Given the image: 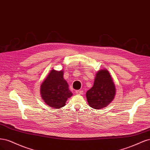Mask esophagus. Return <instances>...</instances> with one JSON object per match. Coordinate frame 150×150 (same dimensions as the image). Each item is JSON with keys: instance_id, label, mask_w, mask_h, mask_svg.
<instances>
[{"instance_id": "esophagus-1", "label": "esophagus", "mask_w": 150, "mask_h": 150, "mask_svg": "<svg viewBox=\"0 0 150 150\" xmlns=\"http://www.w3.org/2000/svg\"><path fill=\"white\" fill-rule=\"evenodd\" d=\"M75 93L76 95H83V91H81V90H76L75 91Z\"/></svg>"}]
</instances>
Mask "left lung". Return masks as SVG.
Here are the masks:
<instances>
[{"label":"left lung","instance_id":"obj_1","mask_svg":"<svg viewBox=\"0 0 150 150\" xmlns=\"http://www.w3.org/2000/svg\"><path fill=\"white\" fill-rule=\"evenodd\" d=\"M116 94L112 77L107 69H101L95 75L92 87L87 91L86 97L90 107L99 110L107 107Z\"/></svg>","mask_w":150,"mask_h":150}]
</instances>
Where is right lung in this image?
Segmentation results:
<instances>
[{
	"instance_id": "right-lung-1",
	"label": "right lung",
	"mask_w": 150,
	"mask_h": 150,
	"mask_svg": "<svg viewBox=\"0 0 150 150\" xmlns=\"http://www.w3.org/2000/svg\"><path fill=\"white\" fill-rule=\"evenodd\" d=\"M72 95L68 83L64 78L63 70H51L40 85L42 100L47 105L55 109L64 107Z\"/></svg>"
}]
</instances>
